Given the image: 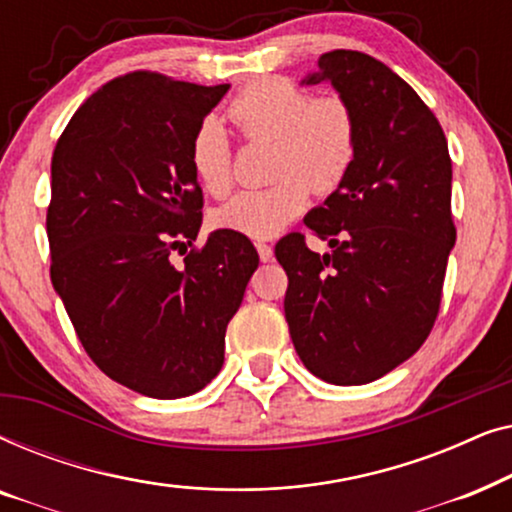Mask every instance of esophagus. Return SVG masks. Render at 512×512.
Instances as JSON below:
<instances>
[{
  "label": "esophagus",
  "mask_w": 512,
  "mask_h": 512,
  "mask_svg": "<svg viewBox=\"0 0 512 512\" xmlns=\"http://www.w3.org/2000/svg\"><path fill=\"white\" fill-rule=\"evenodd\" d=\"M256 251H258V258H261L263 263L272 261V256H275V249H272L270 244H265V242H256Z\"/></svg>",
  "instance_id": "34e87169"
}]
</instances>
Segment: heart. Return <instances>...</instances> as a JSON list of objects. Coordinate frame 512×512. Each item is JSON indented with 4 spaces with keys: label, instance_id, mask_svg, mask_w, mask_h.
<instances>
[{
    "label": "heart",
    "instance_id": "heart-1",
    "mask_svg": "<svg viewBox=\"0 0 512 512\" xmlns=\"http://www.w3.org/2000/svg\"><path fill=\"white\" fill-rule=\"evenodd\" d=\"M230 118L251 139L275 142L268 188L237 193L216 209V228L251 240H270L305 212L310 188L326 195L340 188L356 156V118L338 95L312 97L282 76L244 86L230 102ZM195 179L207 193L226 195L233 186V153L221 121L205 116L188 144Z\"/></svg>",
    "mask_w": 512,
    "mask_h": 512
}]
</instances>
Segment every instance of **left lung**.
I'll use <instances>...</instances> for the list:
<instances>
[{"mask_svg":"<svg viewBox=\"0 0 512 512\" xmlns=\"http://www.w3.org/2000/svg\"><path fill=\"white\" fill-rule=\"evenodd\" d=\"M328 81L354 111L356 156L340 188L305 216V235L277 242L289 275L284 314L312 375L354 387L410 359L443 296L452 221V160L438 118L380 60L331 51L303 83Z\"/></svg>","mask_w":512,"mask_h":512,"instance_id":"8db88e82","label":"left lung"}]
</instances>
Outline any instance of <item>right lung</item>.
I'll return each instance as SVG.
<instances>
[{"instance_id":"obj_1","label":"right lung","mask_w":512,"mask_h":512,"mask_svg":"<svg viewBox=\"0 0 512 512\" xmlns=\"http://www.w3.org/2000/svg\"><path fill=\"white\" fill-rule=\"evenodd\" d=\"M228 88L118 76L76 109L53 151V289L95 366L151 398L191 396L219 375L228 321L258 268L249 237L228 230L171 263L202 223L188 144Z\"/></svg>"}]
</instances>
